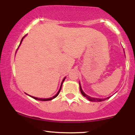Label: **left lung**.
Instances as JSON below:
<instances>
[{"instance_id":"obj_1","label":"left lung","mask_w":135,"mask_h":135,"mask_svg":"<svg viewBox=\"0 0 135 135\" xmlns=\"http://www.w3.org/2000/svg\"><path fill=\"white\" fill-rule=\"evenodd\" d=\"M79 84H80V83H79ZM80 93H81L82 94H83L84 97H86V98L88 99V100H89V101H91V102H102V101H104V100H107V99H108L110 98V97H108V98H104V99H100V98H94L89 97V96L87 95V94H85L84 92L83 91V89H82V88H81V86H80Z\"/></svg>"}]
</instances>
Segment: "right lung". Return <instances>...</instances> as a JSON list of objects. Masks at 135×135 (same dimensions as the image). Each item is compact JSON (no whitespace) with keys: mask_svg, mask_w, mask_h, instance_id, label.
I'll return each instance as SVG.
<instances>
[{"mask_svg":"<svg viewBox=\"0 0 135 135\" xmlns=\"http://www.w3.org/2000/svg\"><path fill=\"white\" fill-rule=\"evenodd\" d=\"M24 38V37H23ZM23 38H22V39H21V42H20V44H21V42H22V41H23ZM65 79V77L64 79H63V81H62V83H61V86H60V89H59V91H58V92L57 93V94H56L55 96H54L53 97H52V98H36V97H32V98H34V99H35V100H40V101H49V100H52V99H54L55 98H56L57 97V96L59 94V93H60V91H61V86H62V84H63V81H64V80Z\"/></svg>","mask_w":135,"mask_h":135,"instance_id":"1","label":"right lung"}]
</instances>
